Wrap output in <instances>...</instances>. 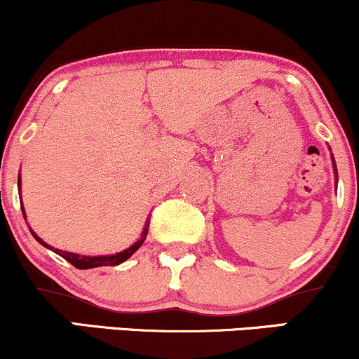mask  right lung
<instances>
[{"label": "right lung", "instance_id": "add662e5", "mask_svg": "<svg viewBox=\"0 0 359 359\" xmlns=\"http://www.w3.org/2000/svg\"><path fill=\"white\" fill-rule=\"evenodd\" d=\"M23 211V209H22ZM23 217H25V211H23ZM32 231V229H30ZM147 233H148V229L145 228V231H143V234H142V240H138L137 243H135L133 246H130V248L128 250H125V251H121V253H116V255H109V257H81V255H76V253H69V251H60V250H53L52 246H48L47 243H43L42 240H40L39 236H36V234L32 231V234H34V238L36 241L40 243V245H43L45 248H50L52 251H55L57 255H60L62 258H65L67 259L69 263H71V265H74L76 266V269H79V270H88V269H96V266H116V265H119V263H123L125 262V259H128L131 257V255L135 253V251H137L140 246H142V243L145 241V236H147Z\"/></svg>", "mask_w": 359, "mask_h": 359}]
</instances>
